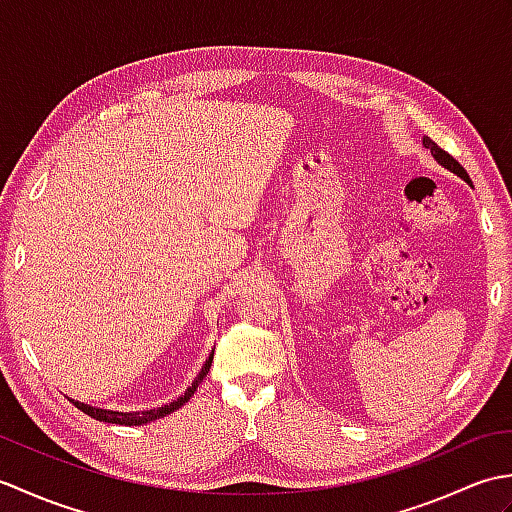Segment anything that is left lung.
Wrapping results in <instances>:
<instances>
[{"mask_svg": "<svg viewBox=\"0 0 512 512\" xmlns=\"http://www.w3.org/2000/svg\"><path fill=\"white\" fill-rule=\"evenodd\" d=\"M422 145L424 147H427V149H431V156L433 158H436L438 162H440V165L444 167V169H449V171H453L455 173V176H460L462 180H466V182H471V178H469V173H466L464 171V167L460 165V162L458 160H455L451 154H447V151H444V149H440L436 143H433V140L429 138V136H424L422 138Z\"/></svg>", "mask_w": 512, "mask_h": 512, "instance_id": "1", "label": "left lung"}]
</instances>
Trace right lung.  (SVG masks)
Here are the masks:
<instances>
[{
  "label": "right lung",
  "mask_w": 512,
  "mask_h": 512,
  "mask_svg": "<svg viewBox=\"0 0 512 512\" xmlns=\"http://www.w3.org/2000/svg\"><path fill=\"white\" fill-rule=\"evenodd\" d=\"M211 363H213V354L209 356V361L204 363V367H202V372L198 374V378H195L193 383H191V387L187 389V394L180 396L178 400L169 402V405H165V407H158V409L123 413V411H110V409H96V407H90V405H83V402H79V400H72V402H74V407H76V409H81L83 413H88V416H92L94 420H101V422H112V424H123V427H138V424L154 422V420H158V418H165L167 413H171V411L180 409V407L184 405V402H187V400H189V398L195 394V389H198V385L202 383L204 376L209 374Z\"/></svg>",
  "instance_id": "obj_1"
}]
</instances>
